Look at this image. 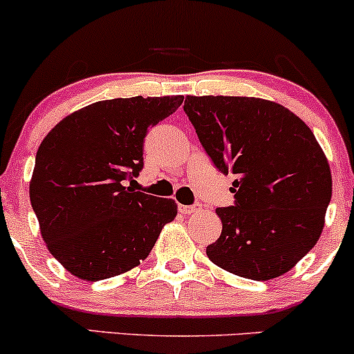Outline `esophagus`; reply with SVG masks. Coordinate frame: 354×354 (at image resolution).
Listing matches in <instances>:
<instances>
[{"label":"esophagus","mask_w":354,"mask_h":354,"mask_svg":"<svg viewBox=\"0 0 354 354\" xmlns=\"http://www.w3.org/2000/svg\"><path fill=\"white\" fill-rule=\"evenodd\" d=\"M203 206L200 203H196V205H191V206H185V205H180V211L183 214H193V213H198V211H201Z\"/></svg>","instance_id":"esophagus-1"}]
</instances>
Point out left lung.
<instances>
[{
  "instance_id": "obj_1",
  "label": "left lung",
  "mask_w": 354,
  "mask_h": 354,
  "mask_svg": "<svg viewBox=\"0 0 354 354\" xmlns=\"http://www.w3.org/2000/svg\"><path fill=\"white\" fill-rule=\"evenodd\" d=\"M185 113L223 174H234V206L216 208L223 230L206 254L256 281L290 271L319 239L331 171L295 113L259 98L186 96Z\"/></svg>"
}]
</instances>
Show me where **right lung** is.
<instances>
[{
	"mask_svg": "<svg viewBox=\"0 0 354 354\" xmlns=\"http://www.w3.org/2000/svg\"><path fill=\"white\" fill-rule=\"evenodd\" d=\"M185 96L116 98L81 108L39 145L30 200L50 253L86 281L113 278L153 250L176 203L126 186L143 169L148 129Z\"/></svg>",
	"mask_w": 354,
	"mask_h": 354,
	"instance_id": "right-lung-1",
	"label": "right lung"
}]
</instances>
